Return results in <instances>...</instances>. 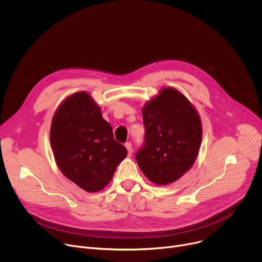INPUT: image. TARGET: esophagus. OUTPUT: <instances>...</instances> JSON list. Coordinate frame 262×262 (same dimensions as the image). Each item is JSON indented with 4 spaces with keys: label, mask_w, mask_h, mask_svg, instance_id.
<instances>
[{
    "label": "esophagus",
    "mask_w": 262,
    "mask_h": 262,
    "mask_svg": "<svg viewBox=\"0 0 262 262\" xmlns=\"http://www.w3.org/2000/svg\"><path fill=\"white\" fill-rule=\"evenodd\" d=\"M125 147H126V149H127L128 157H130L132 154H133V145H132V143H130V142H126V143H125Z\"/></svg>",
    "instance_id": "34e87169"
}]
</instances>
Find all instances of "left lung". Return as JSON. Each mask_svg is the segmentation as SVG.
<instances>
[{"label": "left lung", "instance_id": "1", "mask_svg": "<svg viewBox=\"0 0 262 262\" xmlns=\"http://www.w3.org/2000/svg\"><path fill=\"white\" fill-rule=\"evenodd\" d=\"M144 143L136 161L157 184L176 181L196 161L202 139L200 118L179 91L165 88L142 111Z\"/></svg>", "mask_w": 262, "mask_h": 262}]
</instances>
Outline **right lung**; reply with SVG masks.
I'll use <instances>...</instances> for the list:
<instances>
[{"instance_id":"1","label":"right lung","mask_w":262,"mask_h":262,"mask_svg":"<svg viewBox=\"0 0 262 262\" xmlns=\"http://www.w3.org/2000/svg\"><path fill=\"white\" fill-rule=\"evenodd\" d=\"M51 145L62 173L87 192L102 190L127 155L99 106L85 92L70 95L57 110Z\"/></svg>"}]
</instances>
